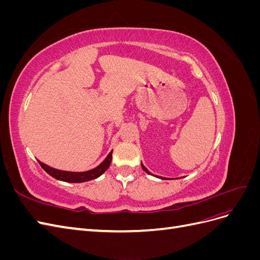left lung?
<instances>
[{"label":"left lung","instance_id":"left-lung-1","mask_svg":"<svg viewBox=\"0 0 260 260\" xmlns=\"http://www.w3.org/2000/svg\"><path fill=\"white\" fill-rule=\"evenodd\" d=\"M141 166H142V168H143V170H144V171H145V172H146V174H151V172H149V171H148V170H147V169H146V168H145V167H144V166H143V165H142V164H141Z\"/></svg>","mask_w":260,"mask_h":260}]
</instances>
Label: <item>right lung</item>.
Here are the masks:
<instances>
[{
  "instance_id": "right-lung-1",
  "label": "right lung",
  "mask_w": 260,
  "mask_h": 260,
  "mask_svg": "<svg viewBox=\"0 0 260 260\" xmlns=\"http://www.w3.org/2000/svg\"><path fill=\"white\" fill-rule=\"evenodd\" d=\"M112 154L113 151L107 155V157L105 158V160L102 162L100 166H98L96 168H94L92 170L89 171H84V172H70V171H62V170H58L52 168L48 165H45L41 161H39L40 166L48 172L50 176H52L53 178L60 180V181H65V182H73V183H80V182H85V181H90L93 179L99 178L101 175H103L104 172L108 169L109 165L112 162Z\"/></svg>"
}]
</instances>
